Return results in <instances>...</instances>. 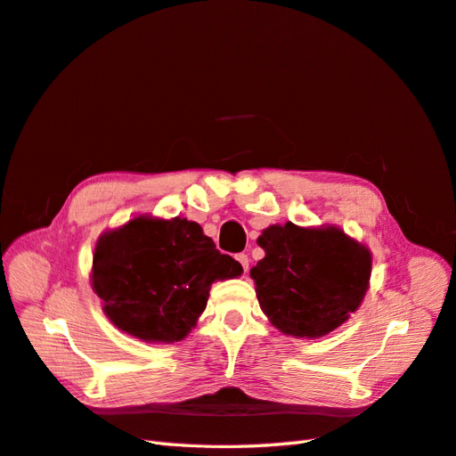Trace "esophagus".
Listing matches in <instances>:
<instances>
[{"instance_id":"esophagus-1","label":"esophagus","mask_w":456,"mask_h":456,"mask_svg":"<svg viewBox=\"0 0 456 456\" xmlns=\"http://www.w3.org/2000/svg\"><path fill=\"white\" fill-rule=\"evenodd\" d=\"M235 260H238V262L241 264V267H243V271H245V273L248 271V256H247L245 252H240L238 256H235Z\"/></svg>"}]
</instances>
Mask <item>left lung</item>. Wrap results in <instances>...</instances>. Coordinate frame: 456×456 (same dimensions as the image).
Masks as SVG:
<instances>
[{"label": "left lung", "mask_w": 456, "mask_h": 456, "mask_svg": "<svg viewBox=\"0 0 456 456\" xmlns=\"http://www.w3.org/2000/svg\"><path fill=\"white\" fill-rule=\"evenodd\" d=\"M258 245L265 256L250 277L262 311L284 335L318 338L331 333L367 294L370 252L337 226L273 224Z\"/></svg>", "instance_id": "left-lung-1"}]
</instances>
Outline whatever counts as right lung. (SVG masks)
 <instances>
[{
	"mask_svg": "<svg viewBox=\"0 0 456 456\" xmlns=\"http://www.w3.org/2000/svg\"><path fill=\"white\" fill-rule=\"evenodd\" d=\"M241 273L198 223L142 215L101 235L91 284L118 330L145 342H177L204 313L211 284Z\"/></svg>",
	"mask_w": 456,
	"mask_h": 456,
	"instance_id": "obj_1",
	"label": "right lung"
}]
</instances>
